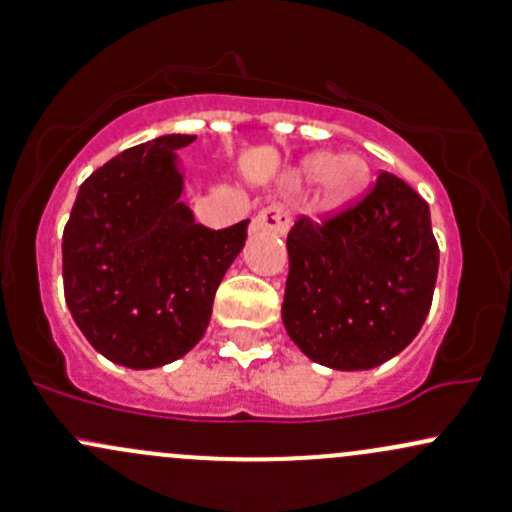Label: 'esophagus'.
I'll return each instance as SVG.
<instances>
[{"label": "esophagus", "instance_id": "esophagus-1", "mask_svg": "<svg viewBox=\"0 0 512 512\" xmlns=\"http://www.w3.org/2000/svg\"><path fill=\"white\" fill-rule=\"evenodd\" d=\"M290 222H293V219H290L288 207L268 205L254 217V229H261V232H271V234H285L290 229Z\"/></svg>", "mask_w": 512, "mask_h": 512}]
</instances>
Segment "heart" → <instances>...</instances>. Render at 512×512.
Here are the masks:
<instances>
[{
	"label": "heart",
	"instance_id": "heart-1",
	"mask_svg": "<svg viewBox=\"0 0 512 512\" xmlns=\"http://www.w3.org/2000/svg\"><path fill=\"white\" fill-rule=\"evenodd\" d=\"M320 178V200L329 210H342V207L354 205L364 195L368 183H371V170L364 158L354 153L344 156H327V153H315L307 156L295 170L293 180H315Z\"/></svg>",
	"mask_w": 512,
	"mask_h": 512
}]
</instances>
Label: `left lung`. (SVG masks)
Wrapping results in <instances>:
<instances>
[{"label":"left lung","instance_id":"1","mask_svg":"<svg viewBox=\"0 0 512 512\" xmlns=\"http://www.w3.org/2000/svg\"><path fill=\"white\" fill-rule=\"evenodd\" d=\"M283 324L307 359L364 371L417 337L430 312L439 246L430 205L393 173L354 205L288 232Z\"/></svg>","mask_w":512,"mask_h":512}]
</instances>
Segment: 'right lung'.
<instances>
[{"label": "right lung", "instance_id": "obj_1", "mask_svg": "<svg viewBox=\"0 0 512 512\" xmlns=\"http://www.w3.org/2000/svg\"><path fill=\"white\" fill-rule=\"evenodd\" d=\"M192 141L170 134L126 148L80 185L65 224V302L114 364L156 368L188 354L246 241L249 219L210 229L178 200L175 151Z\"/></svg>", "mask_w": 512, "mask_h": 512}]
</instances>
